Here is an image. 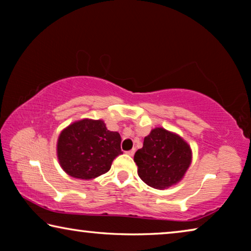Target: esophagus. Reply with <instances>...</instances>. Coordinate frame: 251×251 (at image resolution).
Returning a JSON list of instances; mask_svg holds the SVG:
<instances>
[{
  "mask_svg": "<svg viewBox=\"0 0 251 251\" xmlns=\"http://www.w3.org/2000/svg\"><path fill=\"white\" fill-rule=\"evenodd\" d=\"M135 151H136V150H135V148H133V150H130V151H126V152H127V154H128L129 156H133V155L135 154Z\"/></svg>",
  "mask_w": 251,
  "mask_h": 251,
  "instance_id": "1",
  "label": "esophagus"
}]
</instances>
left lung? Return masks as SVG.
I'll use <instances>...</instances> for the list:
<instances>
[{
    "label": "left lung",
    "instance_id": "8db88e82",
    "mask_svg": "<svg viewBox=\"0 0 251 251\" xmlns=\"http://www.w3.org/2000/svg\"><path fill=\"white\" fill-rule=\"evenodd\" d=\"M138 176L148 186L165 189L177 184L192 163V151L179 136L157 127L135 152Z\"/></svg>",
    "mask_w": 251,
    "mask_h": 251
}]
</instances>
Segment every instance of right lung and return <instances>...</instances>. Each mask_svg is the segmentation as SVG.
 <instances>
[{"label": "right lung", "mask_w": 251, "mask_h": 251, "mask_svg": "<svg viewBox=\"0 0 251 251\" xmlns=\"http://www.w3.org/2000/svg\"><path fill=\"white\" fill-rule=\"evenodd\" d=\"M121 135L106 128L103 121L82 120L62 131L57 157L70 176L93 179L107 173L113 160L123 154Z\"/></svg>", "instance_id": "add662e5"}]
</instances>
